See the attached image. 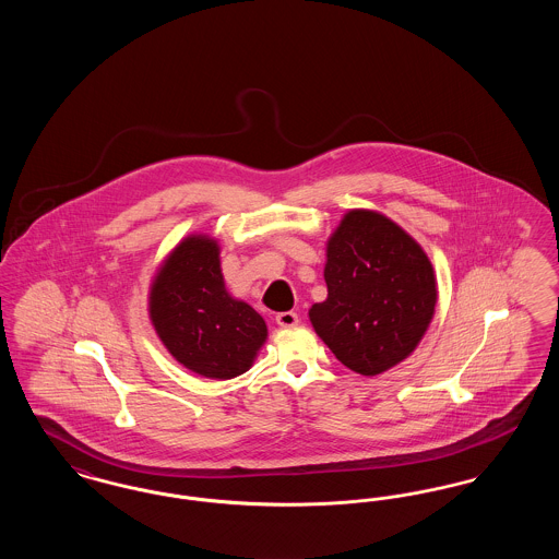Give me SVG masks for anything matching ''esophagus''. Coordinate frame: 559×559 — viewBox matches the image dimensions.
Returning <instances> with one entry per match:
<instances>
[{
    "instance_id": "esophagus-1",
    "label": "esophagus",
    "mask_w": 559,
    "mask_h": 559,
    "mask_svg": "<svg viewBox=\"0 0 559 559\" xmlns=\"http://www.w3.org/2000/svg\"><path fill=\"white\" fill-rule=\"evenodd\" d=\"M297 314L295 312H281V314H276V324L281 326V329H293V326H297Z\"/></svg>"
}]
</instances>
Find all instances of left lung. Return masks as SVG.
Returning <instances> with one entry per match:
<instances>
[{
	"label": "left lung",
	"mask_w": 559,
	"mask_h": 559,
	"mask_svg": "<svg viewBox=\"0 0 559 559\" xmlns=\"http://www.w3.org/2000/svg\"><path fill=\"white\" fill-rule=\"evenodd\" d=\"M326 299L310 308L320 340L347 369L379 374L413 354L438 289L421 245L396 222L352 210L326 240Z\"/></svg>",
	"instance_id": "8db88e82"
}]
</instances>
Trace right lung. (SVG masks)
Returning a JSON list of instances; mask_svg holds the SVG:
<instances>
[{
	"instance_id": "add662e5",
	"label": "right lung",
	"mask_w": 559,
	"mask_h": 559,
	"mask_svg": "<svg viewBox=\"0 0 559 559\" xmlns=\"http://www.w3.org/2000/svg\"><path fill=\"white\" fill-rule=\"evenodd\" d=\"M148 317L163 346L188 371L233 379L249 371L266 322L226 292L217 240L190 235L163 260L148 293Z\"/></svg>"
}]
</instances>
